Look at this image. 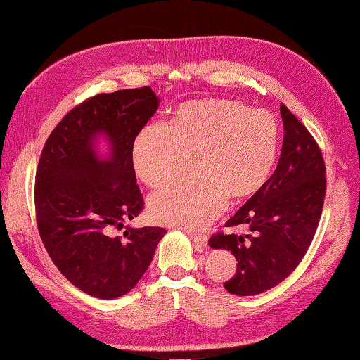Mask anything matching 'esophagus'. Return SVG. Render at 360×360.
I'll list each match as a JSON object with an SVG mask.
<instances>
[{"label": "esophagus", "mask_w": 360, "mask_h": 360, "mask_svg": "<svg viewBox=\"0 0 360 360\" xmlns=\"http://www.w3.org/2000/svg\"><path fill=\"white\" fill-rule=\"evenodd\" d=\"M189 237L193 240V243L197 245L201 250L207 246V242H209V238H207L205 234H200V233H193V231H189Z\"/></svg>", "instance_id": "obj_1"}]
</instances>
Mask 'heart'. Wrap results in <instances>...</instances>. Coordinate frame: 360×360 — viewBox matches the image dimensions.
I'll return each instance as SVG.
<instances>
[{"label": "heart", "instance_id": "obj_1", "mask_svg": "<svg viewBox=\"0 0 360 360\" xmlns=\"http://www.w3.org/2000/svg\"><path fill=\"white\" fill-rule=\"evenodd\" d=\"M278 151L275 118L236 101H191L165 126H148L132 147L138 179L151 189L176 179L192 158L193 177L155 193L148 213L155 221L201 230L225 209L264 186Z\"/></svg>", "mask_w": 360, "mask_h": 360}]
</instances>
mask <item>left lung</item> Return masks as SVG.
I'll list each match as a JSON object with an SVG mask.
<instances>
[{"instance_id": "obj_1", "label": "left lung", "mask_w": 360, "mask_h": 360, "mask_svg": "<svg viewBox=\"0 0 360 360\" xmlns=\"http://www.w3.org/2000/svg\"><path fill=\"white\" fill-rule=\"evenodd\" d=\"M284 139L278 165L254 197L226 221L246 233H216L209 245L231 250L237 270L224 287L236 296L274 288L300 264L312 243L323 212L326 165L317 141L281 103Z\"/></svg>"}]
</instances>
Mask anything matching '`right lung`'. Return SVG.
<instances>
[{
	"instance_id": "add662e5",
	"label": "right lung",
	"mask_w": 360,
	"mask_h": 360,
	"mask_svg": "<svg viewBox=\"0 0 360 360\" xmlns=\"http://www.w3.org/2000/svg\"><path fill=\"white\" fill-rule=\"evenodd\" d=\"M158 106L150 86L96 94L64 115L43 146L34 186L39 234L61 274L93 297L132 290L167 233L160 226L115 233L144 209L132 147ZM101 131L112 143L108 161L92 148Z\"/></svg>"
}]
</instances>
